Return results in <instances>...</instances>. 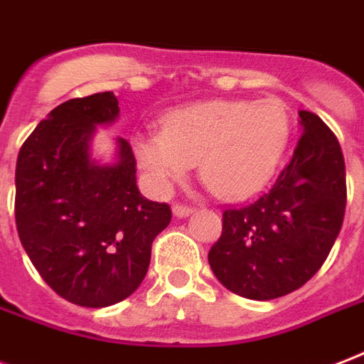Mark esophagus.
<instances>
[{"label":"esophagus","instance_id":"esophagus-1","mask_svg":"<svg viewBox=\"0 0 364 364\" xmlns=\"http://www.w3.org/2000/svg\"><path fill=\"white\" fill-rule=\"evenodd\" d=\"M193 212V206H187V204H173V215H176V218H187L188 213Z\"/></svg>","mask_w":364,"mask_h":364}]
</instances>
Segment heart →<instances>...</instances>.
<instances>
[{"instance_id":"obj_1","label":"heart","mask_w":364,"mask_h":364,"mask_svg":"<svg viewBox=\"0 0 364 364\" xmlns=\"http://www.w3.org/2000/svg\"><path fill=\"white\" fill-rule=\"evenodd\" d=\"M288 137L290 120L279 101L215 99L177 108L164 129L135 133L133 149L156 187L181 181L198 162L208 188L242 198L271 179Z\"/></svg>"}]
</instances>
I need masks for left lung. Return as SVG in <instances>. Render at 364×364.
<instances>
[{
  "instance_id": "1",
  "label": "left lung",
  "mask_w": 364,
  "mask_h": 364,
  "mask_svg": "<svg viewBox=\"0 0 364 364\" xmlns=\"http://www.w3.org/2000/svg\"><path fill=\"white\" fill-rule=\"evenodd\" d=\"M290 162L257 200L223 212L208 262L218 281L248 299H274L317 273L342 229L348 188L342 146L317 114L299 110Z\"/></svg>"
}]
</instances>
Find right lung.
<instances>
[{
  "mask_svg": "<svg viewBox=\"0 0 364 364\" xmlns=\"http://www.w3.org/2000/svg\"><path fill=\"white\" fill-rule=\"evenodd\" d=\"M118 112L112 91L70 99L38 124L16 158L18 238L41 279L82 307L132 296L145 279L152 240L171 221L168 204L139 193L126 139L116 141L118 162L91 158L95 126Z\"/></svg>",
  "mask_w": 364,
  "mask_h": 364,
  "instance_id": "1",
  "label": "right lung"
}]
</instances>
